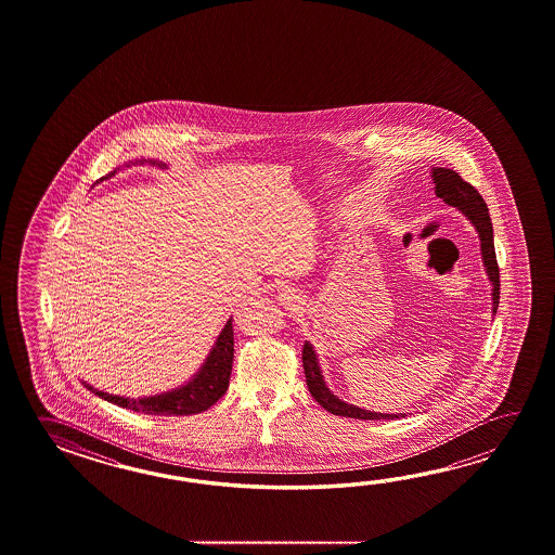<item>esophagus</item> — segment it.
<instances>
[{"instance_id":"obj_1","label":"esophagus","mask_w":555,"mask_h":555,"mask_svg":"<svg viewBox=\"0 0 555 555\" xmlns=\"http://www.w3.org/2000/svg\"><path fill=\"white\" fill-rule=\"evenodd\" d=\"M282 297L283 299H285V301H294L295 299V295L294 292H292V289H283Z\"/></svg>"}]
</instances>
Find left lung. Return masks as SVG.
Segmentation results:
<instances>
[{"mask_svg": "<svg viewBox=\"0 0 555 555\" xmlns=\"http://www.w3.org/2000/svg\"><path fill=\"white\" fill-rule=\"evenodd\" d=\"M430 177L435 182V194L438 198H442V202L449 204L452 208L461 210L470 220L474 230L478 232L483 270H486V275L492 283V313L495 315L498 304H500V270H498V261H495L494 228H492V220H490V214H488V206L480 196V192L468 182H464L459 177V172H454L450 168L433 166ZM304 369H306L307 389L311 392V397L331 414L359 418V421H390V418L404 416L402 413L387 414L366 411V409H361L357 404L341 401L337 395H333L330 387H327V383H325V378H323V373H321L318 353L309 341L304 345Z\"/></svg>", "mask_w": 555, "mask_h": 555, "instance_id": "1", "label": "left lung"}]
</instances>
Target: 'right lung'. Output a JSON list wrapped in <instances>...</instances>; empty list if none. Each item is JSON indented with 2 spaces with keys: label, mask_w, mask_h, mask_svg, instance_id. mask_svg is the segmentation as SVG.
<instances>
[{
  "label": "right lung",
  "mask_w": 555,
  "mask_h": 555,
  "mask_svg": "<svg viewBox=\"0 0 555 555\" xmlns=\"http://www.w3.org/2000/svg\"><path fill=\"white\" fill-rule=\"evenodd\" d=\"M151 165L158 168H166L165 163L153 160V158H141L129 165ZM117 168L106 175V177L96 180L103 182L106 178L115 177ZM232 363H234V327H232V319L225 321L224 330L220 331L218 339L212 345L210 353L204 359L201 369L192 375V377L180 385L177 389L151 395V397H139V399H130V397H120V395H111L105 390L94 389L93 385L85 383V387L93 390L94 395H99L106 402H113L122 409H130L134 413L158 414V416H189V414L202 413L208 411L214 402L224 397L228 385H230V373H232Z\"/></svg>",
  "instance_id": "obj_1"
}]
</instances>
